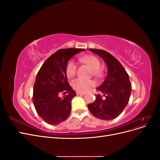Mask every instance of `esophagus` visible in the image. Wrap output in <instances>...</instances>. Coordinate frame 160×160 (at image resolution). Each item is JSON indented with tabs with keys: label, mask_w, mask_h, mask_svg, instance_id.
<instances>
[{
	"label": "esophagus",
	"mask_w": 160,
	"mask_h": 160,
	"mask_svg": "<svg viewBox=\"0 0 160 160\" xmlns=\"http://www.w3.org/2000/svg\"><path fill=\"white\" fill-rule=\"evenodd\" d=\"M77 95H85V93H80V92H77Z\"/></svg>",
	"instance_id": "obj_1"
}]
</instances>
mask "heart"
Segmentation results:
<instances>
[{
    "label": "heart",
    "instance_id": "b5f03b06",
    "mask_svg": "<svg viewBox=\"0 0 160 160\" xmlns=\"http://www.w3.org/2000/svg\"><path fill=\"white\" fill-rule=\"evenodd\" d=\"M81 60L85 63L88 64L92 69L94 75L99 77L101 75V70L100 69L101 62L97 57L93 55H88L82 58ZM77 65L74 60H70L66 67V75L68 78H72L77 72ZM72 87L75 90L80 93H86L93 88L95 85V82L91 79H85L78 78L72 82Z\"/></svg>",
    "mask_w": 160,
    "mask_h": 160
}]
</instances>
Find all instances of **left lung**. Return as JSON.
I'll list each match as a JSON object with an SVG mask.
<instances>
[{
	"instance_id": "left-lung-1",
	"label": "left lung",
	"mask_w": 160,
	"mask_h": 160,
	"mask_svg": "<svg viewBox=\"0 0 160 160\" xmlns=\"http://www.w3.org/2000/svg\"><path fill=\"white\" fill-rule=\"evenodd\" d=\"M89 51L99 55L108 67V75L97 90L99 94L95 95L93 103L88 108L95 118L103 120H112L122 113L132 92L128 72L122 64L107 51L89 49Z\"/></svg>"
}]
</instances>
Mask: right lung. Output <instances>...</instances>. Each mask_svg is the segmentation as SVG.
I'll list each match as a JSON object with an SVG mask.
<instances>
[{
	"instance_id": "1",
	"label": "right lung",
	"mask_w": 160,
	"mask_h": 160,
	"mask_svg": "<svg viewBox=\"0 0 160 160\" xmlns=\"http://www.w3.org/2000/svg\"><path fill=\"white\" fill-rule=\"evenodd\" d=\"M85 49L58 50L45 61L33 87L32 101L38 115L48 124L55 125L70 115L71 101L76 93L69 85L66 67L71 58ZM61 94L64 96L61 98Z\"/></svg>"
}]
</instances>
